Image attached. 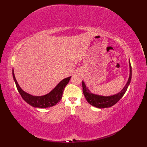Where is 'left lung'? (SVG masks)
I'll list each match as a JSON object with an SVG mask.
<instances>
[{
	"label": "left lung",
	"instance_id": "obj_1",
	"mask_svg": "<svg viewBox=\"0 0 147 147\" xmlns=\"http://www.w3.org/2000/svg\"><path fill=\"white\" fill-rule=\"evenodd\" d=\"M129 75L128 80L125 86L122 89L120 92L115 93L114 95H109V96H103L100 95L95 93H92L90 90L88 89V87L86 86L85 82L82 81V86H83V92L84 96L89 104L92 106L96 108H107L112 107V105L116 104V103L119 100L123 97L124 93H126V90L128 88L130 84L132 76V69L131 66L130 61L129 60Z\"/></svg>",
	"mask_w": 147,
	"mask_h": 147
}]
</instances>
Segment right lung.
Wrapping results in <instances>:
<instances>
[{"label":"right lung","instance_id":"1","mask_svg":"<svg viewBox=\"0 0 147 147\" xmlns=\"http://www.w3.org/2000/svg\"><path fill=\"white\" fill-rule=\"evenodd\" d=\"M12 76L16 85L19 93H20L22 98L28 104L35 108H48L57 104L61 101L63 94L64 89L69 82L71 77L64 78L59 82L55 88L51 90L49 93L42 96H34L24 92L19 85L16 79L15 78L14 70L12 69Z\"/></svg>","mask_w":147,"mask_h":147}]
</instances>
